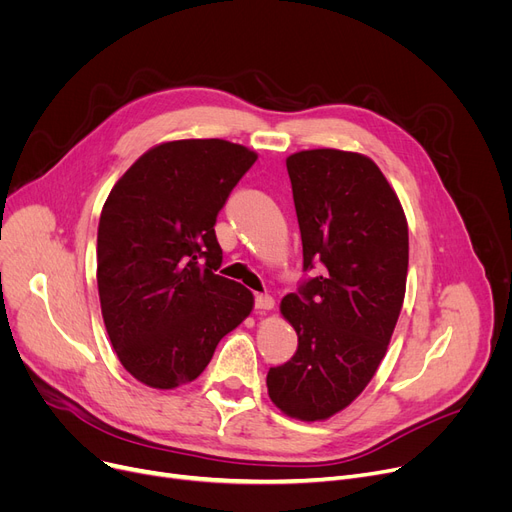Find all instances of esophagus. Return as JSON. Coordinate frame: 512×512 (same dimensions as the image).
<instances>
[{"label": "esophagus", "mask_w": 512, "mask_h": 512, "mask_svg": "<svg viewBox=\"0 0 512 512\" xmlns=\"http://www.w3.org/2000/svg\"><path fill=\"white\" fill-rule=\"evenodd\" d=\"M255 309H259V311L274 309V299L270 297V294H255Z\"/></svg>", "instance_id": "1"}]
</instances>
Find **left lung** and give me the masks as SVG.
<instances>
[{"label":"left lung","mask_w":512,"mask_h":512,"mask_svg":"<svg viewBox=\"0 0 512 512\" xmlns=\"http://www.w3.org/2000/svg\"><path fill=\"white\" fill-rule=\"evenodd\" d=\"M303 240L305 276L282 299L299 346L267 371L274 405L301 421L328 419L378 371L405 301L409 228L373 161L311 149L286 159Z\"/></svg>","instance_id":"1"}]
</instances>
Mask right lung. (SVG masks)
<instances>
[{
  "instance_id": "1",
  "label": "right lung",
  "mask_w": 512,
  "mask_h": 512,
  "mask_svg": "<svg viewBox=\"0 0 512 512\" xmlns=\"http://www.w3.org/2000/svg\"><path fill=\"white\" fill-rule=\"evenodd\" d=\"M257 155L220 139L157 145L116 182L97 228V286L107 336L139 382H193L253 294L215 274V218Z\"/></svg>"
}]
</instances>
